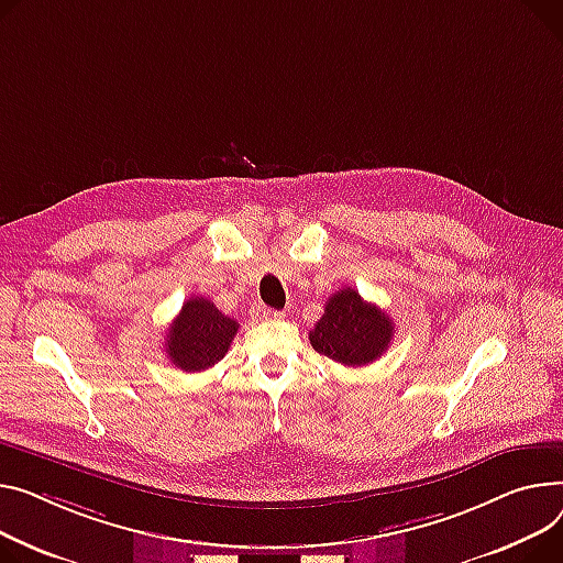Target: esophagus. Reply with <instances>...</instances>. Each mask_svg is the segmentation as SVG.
Returning <instances> with one entry per match:
<instances>
[{
    "instance_id": "esophagus-1",
    "label": "esophagus",
    "mask_w": 563,
    "mask_h": 563,
    "mask_svg": "<svg viewBox=\"0 0 563 563\" xmlns=\"http://www.w3.org/2000/svg\"><path fill=\"white\" fill-rule=\"evenodd\" d=\"M262 314H265L267 319H283L285 317L280 310H272V308H265V310H262Z\"/></svg>"
}]
</instances>
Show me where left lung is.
<instances>
[{
  "mask_svg": "<svg viewBox=\"0 0 563 563\" xmlns=\"http://www.w3.org/2000/svg\"><path fill=\"white\" fill-rule=\"evenodd\" d=\"M391 319L353 289L334 291L323 317L310 330V344L317 353L344 366H364L376 362L391 344Z\"/></svg>",
  "mask_w": 563,
  "mask_h": 563,
  "instance_id": "obj_1",
  "label": "left lung"
}]
</instances>
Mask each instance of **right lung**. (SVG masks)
I'll list each match as a JSON object with an SVG mask.
<instances>
[{
	"label": "right lung",
	"instance_id": "right-lung-1",
	"mask_svg": "<svg viewBox=\"0 0 563 563\" xmlns=\"http://www.w3.org/2000/svg\"><path fill=\"white\" fill-rule=\"evenodd\" d=\"M238 328L240 323L221 314L208 298L192 296L169 325L165 353L176 368L206 371L229 353Z\"/></svg>",
	"mask_w": 563,
	"mask_h": 563
}]
</instances>
